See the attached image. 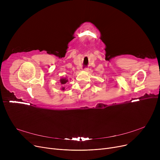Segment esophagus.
I'll return each mask as SVG.
<instances>
[{
	"label": "esophagus",
	"instance_id": "1",
	"mask_svg": "<svg viewBox=\"0 0 160 160\" xmlns=\"http://www.w3.org/2000/svg\"><path fill=\"white\" fill-rule=\"evenodd\" d=\"M88 68H84V69H83V71H88Z\"/></svg>",
	"mask_w": 160,
	"mask_h": 160
}]
</instances>
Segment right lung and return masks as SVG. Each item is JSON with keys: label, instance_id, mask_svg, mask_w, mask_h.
<instances>
[{"label": "right lung", "instance_id": "add662e5", "mask_svg": "<svg viewBox=\"0 0 160 160\" xmlns=\"http://www.w3.org/2000/svg\"><path fill=\"white\" fill-rule=\"evenodd\" d=\"M60 83H61V85H62L61 90H62V91H64L65 90V88L64 87V86H65V83H66L67 82H69V80L67 79V78H60Z\"/></svg>", "mask_w": 160, "mask_h": 160}]
</instances>
